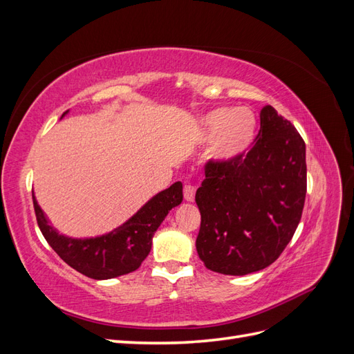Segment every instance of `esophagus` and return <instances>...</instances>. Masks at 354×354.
Returning a JSON list of instances; mask_svg holds the SVG:
<instances>
[{
	"label": "esophagus",
	"instance_id": "1",
	"mask_svg": "<svg viewBox=\"0 0 354 354\" xmlns=\"http://www.w3.org/2000/svg\"><path fill=\"white\" fill-rule=\"evenodd\" d=\"M195 194H196V189L194 186L190 185H186L185 189H183V195H185V199L187 202H194L195 201Z\"/></svg>",
	"mask_w": 354,
	"mask_h": 354
}]
</instances>
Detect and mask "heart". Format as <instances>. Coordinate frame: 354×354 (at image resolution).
<instances>
[{
	"label": "heart",
	"mask_w": 354,
	"mask_h": 354,
	"mask_svg": "<svg viewBox=\"0 0 354 354\" xmlns=\"http://www.w3.org/2000/svg\"><path fill=\"white\" fill-rule=\"evenodd\" d=\"M201 131L205 140L217 138L212 156L220 162H232L248 152L251 147L257 121L250 109H216L201 120Z\"/></svg>",
	"instance_id": "heart-1"
}]
</instances>
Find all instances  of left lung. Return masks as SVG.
Returning a JSON list of instances; mask_svg holds the SVG:
<instances>
[{
    "mask_svg": "<svg viewBox=\"0 0 354 354\" xmlns=\"http://www.w3.org/2000/svg\"><path fill=\"white\" fill-rule=\"evenodd\" d=\"M307 190L306 143L270 104L260 112L251 151L208 160L196 190V251L207 269L243 276L266 269L292 239Z\"/></svg>",
    "mask_w": 354,
    "mask_h": 354,
    "instance_id": "8db88e82",
    "label": "left lung"
}]
</instances>
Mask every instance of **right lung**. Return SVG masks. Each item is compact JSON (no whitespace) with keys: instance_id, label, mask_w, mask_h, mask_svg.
Instances as JSON below:
<instances>
[{"instance_id":"right-lung-1","label":"right lung","mask_w":354,"mask_h":354,"mask_svg":"<svg viewBox=\"0 0 354 354\" xmlns=\"http://www.w3.org/2000/svg\"><path fill=\"white\" fill-rule=\"evenodd\" d=\"M32 199L39 230L60 259L91 279L104 281L131 273L142 266L151 252L152 238L160 223L171 209L183 201V185L176 181L149 199L120 227L102 236L87 239H73L60 234L38 205L34 192Z\"/></svg>"}]
</instances>
